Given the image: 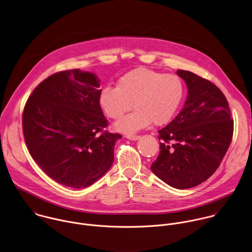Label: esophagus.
I'll use <instances>...</instances> for the list:
<instances>
[{
    "label": "esophagus",
    "mask_w": 252,
    "mask_h": 252,
    "mask_svg": "<svg viewBox=\"0 0 252 252\" xmlns=\"http://www.w3.org/2000/svg\"><path fill=\"white\" fill-rule=\"evenodd\" d=\"M126 138H128L130 140H137V139L140 138V136L139 135H135V134H127Z\"/></svg>",
    "instance_id": "1"
}]
</instances>
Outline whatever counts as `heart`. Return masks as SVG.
Listing matches in <instances>:
<instances>
[{
  "mask_svg": "<svg viewBox=\"0 0 252 252\" xmlns=\"http://www.w3.org/2000/svg\"><path fill=\"white\" fill-rule=\"evenodd\" d=\"M184 94L185 87L178 76L137 68L122 76L117 88H104L99 103L112 120L122 119L133 104L135 110L115 126L117 130L130 134L151 123L155 126L169 123L177 114Z\"/></svg>",
  "mask_w": 252,
  "mask_h": 252,
  "instance_id": "b5f03b06",
  "label": "heart"
}]
</instances>
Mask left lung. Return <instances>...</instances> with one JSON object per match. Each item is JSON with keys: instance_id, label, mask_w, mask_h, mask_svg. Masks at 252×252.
Wrapping results in <instances>:
<instances>
[{"instance_id": "obj_1", "label": "left lung", "mask_w": 252, "mask_h": 252, "mask_svg": "<svg viewBox=\"0 0 252 252\" xmlns=\"http://www.w3.org/2000/svg\"><path fill=\"white\" fill-rule=\"evenodd\" d=\"M188 87L183 109L159 129V154L152 171L176 189L198 186L219 167L234 132L229 103L210 81L178 70Z\"/></svg>"}]
</instances>
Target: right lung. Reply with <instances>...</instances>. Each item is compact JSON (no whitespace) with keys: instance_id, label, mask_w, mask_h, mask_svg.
<instances>
[{"instance_id":"obj_1","label":"right lung","mask_w":252,"mask_h":252,"mask_svg":"<svg viewBox=\"0 0 252 252\" xmlns=\"http://www.w3.org/2000/svg\"><path fill=\"white\" fill-rule=\"evenodd\" d=\"M100 84L80 69L57 72L33 91L22 114L27 149L43 171L59 184L86 188L110 168L116 141L104 128Z\"/></svg>"}]
</instances>
